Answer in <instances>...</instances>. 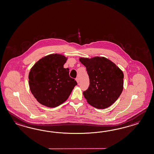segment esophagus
Instances as JSON below:
<instances>
[{"label": "esophagus", "instance_id": "obj_1", "mask_svg": "<svg viewBox=\"0 0 154 154\" xmlns=\"http://www.w3.org/2000/svg\"><path fill=\"white\" fill-rule=\"evenodd\" d=\"M75 80H76V81H77V82L79 83V78H77V79H75Z\"/></svg>", "mask_w": 154, "mask_h": 154}]
</instances>
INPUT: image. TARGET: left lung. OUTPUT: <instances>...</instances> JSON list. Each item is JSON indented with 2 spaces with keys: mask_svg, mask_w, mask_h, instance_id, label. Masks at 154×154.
Masks as SVG:
<instances>
[{
  "mask_svg": "<svg viewBox=\"0 0 154 154\" xmlns=\"http://www.w3.org/2000/svg\"><path fill=\"white\" fill-rule=\"evenodd\" d=\"M86 67L90 86L83 92L87 102L95 108L106 109L119 97L124 88V73L111 60L103 57H81Z\"/></svg>",
  "mask_w": 154,
  "mask_h": 154,
  "instance_id": "left-lung-1",
  "label": "left lung"
}]
</instances>
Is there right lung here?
<instances>
[{
    "instance_id": "obj_1",
    "label": "right lung",
    "mask_w": 154,
    "mask_h": 154,
    "mask_svg": "<svg viewBox=\"0 0 154 154\" xmlns=\"http://www.w3.org/2000/svg\"><path fill=\"white\" fill-rule=\"evenodd\" d=\"M67 57L51 54L37 61L29 73L30 91L37 101L46 107H56L66 101L77 83L69 75L63 65Z\"/></svg>"
}]
</instances>
